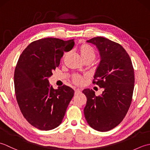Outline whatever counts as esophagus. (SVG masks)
<instances>
[{
  "label": "esophagus",
  "mask_w": 150,
  "mask_h": 150,
  "mask_svg": "<svg viewBox=\"0 0 150 150\" xmlns=\"http://www.w3.org/2000/svg\"><path fill=\"white\" fill-rule=\"evenodd\" d=\"M75 93L77 94L78 93H80V90L79 89H75Z\"/></svg>",
  "instance_id": "1"
}]
</instances>
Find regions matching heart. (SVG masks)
Instances as JSON below:
<instances>
[{
	"mask_svg": "<svg viewBox=\"0 0 150 150\" xmlns=\"http://www.w3.org/2000/svg\"><path fill=\"white\" fill-rule=\"evenodd\" d=\"M78 51L84 62L86 60H90L92 62L94 60L95 57V51L93 47L89 44L86 43L81 44L78 47ZM73 81L75 84H81L83 82V79L81 76L75 75L73 77Z\"/></svg>",
	"mask_w": 150,
	"mask_h": 150,
	"instance_id": "obj_1",
	"label": "heart"
}]
</instances>
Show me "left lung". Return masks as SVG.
Returning a JSON list of instances; mask_svg holds the SVG:
<instances>
[{"label": "left lung", "instance_id": "obj_1", "mask_svg": "<svg viewBox=\"0 0 150 150\" xmlns=\"http://www.w3.org/2000/svg\"><path fill=\"white\" fill-rule=\"evenodd\" d=\"M96 46L100 62L93 83L103 88L100 96L90 89L82 91L87 98L84 116L90 127L108 132L122 122L132 103L135 77L131 59L119 44L102 37L86 41Z\"/></svg>", "mask_w": 150, "mask_h": 150}]
</instances>
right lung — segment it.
Listing matches in <instances>:
<instances>
[{"mask_svg":"<svg viewBox=\"0 0 150 150\" xmlns=\"http://www.w3.org/2000/svg\"><path fill=\"white\" fill-rule=\"evenodd\" d=\"M74 39L45 38L31 42L19 57L14 74L16 98L28 122L40 130H51L62 123L74 95L64 85L53 89L49 78L60 64L64 52L74 46Z\"/></svg>","mask_w":150,"mask_h":150,"instance_id":"obj_1","label":"right lung"}]
</instances>
